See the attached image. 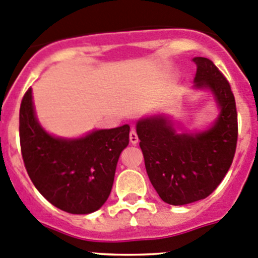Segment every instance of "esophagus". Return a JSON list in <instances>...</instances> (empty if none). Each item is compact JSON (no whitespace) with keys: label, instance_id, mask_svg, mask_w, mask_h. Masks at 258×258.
I'll return each mask as SVG.
<instances>
[{"label":"esophagus","instance_id":"obj_1","mask_svg":"<svg viewBox=\"0 0 258 258\" xmlns=\"http://www.w3.org/2000/svg\"><path fill=\"white\" fill-rule=\"evenodd\" d=\"M129 139H131V143L132 144H137L138 143V136H137V132L136 131H132L131 134H129Z\"/></svg>","mask_w":258,"mask_h":258}]
</instances>
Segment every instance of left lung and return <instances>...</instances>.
I'll return each instance as SVG.
<instances>
[{
    "instance_id": "left-lung-1",
    "label": "left lung",
    "mask_w": 258,
    "mask_h": 258,
    "mask_svg": "<svg viewBox=\"0 0 258 258\" xmlns=\"http://www.w3.org/2000/svg\"><path fill=\"white\" fill-rule=\"evenodd\" d=\"M194 62L196 87L210 88L220 106L215 124L198 134H177L163 116L137 124L149 180L159 198L171 205L208 198L227 175L237 148V109L229 82L208 58L196 57Z\"/></svg>"
}]
</instances>
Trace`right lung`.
<instances>
[{"label": "right lung", "instance_id": "obj_1", "mask_svg": "<svg viewBox=\"0 0 258 258\" xmlns=\"http://www.w3.org/2000/svg\"><path fill=\"white\" fill-rule=\"evenodd\" d=\"M19 120L24 164L39 192L71 214L100 209L111 192L120 153L129 144V125L73 141L54 138L36 120L31 88L23 97Z\"/></svg>", "mask_w": 258, "mask_h": 258}]
</instances>
